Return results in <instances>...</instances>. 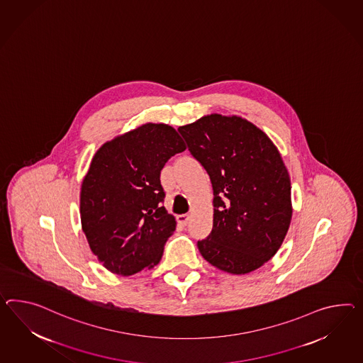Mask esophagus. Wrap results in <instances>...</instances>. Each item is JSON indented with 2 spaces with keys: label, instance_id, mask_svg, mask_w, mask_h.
Returning a JSON list of instances; mask_svg holds the SVG:
<instances>
[{
  "label": "esophagus",
  "instance_id": "esophagus-1",
  "mask_svg": "<svg viewBox=\"0 0 363 363\" xmlns=\"http://www.w3.org/2000/svg\"><path fill=\"white\" fill-rule=\"evenodd\" d=\"M177 223L182 226H186L188 221H189V214H179L177 217Z\"/></svg>",
  "mask_w": 363,
  "mask_h": 363
}]
</instances>
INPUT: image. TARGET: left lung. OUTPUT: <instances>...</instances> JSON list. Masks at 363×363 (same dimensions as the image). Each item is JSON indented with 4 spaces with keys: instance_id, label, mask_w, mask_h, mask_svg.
I'll return each mask as SVG.
<instances>
[{
    "instance_id": "1",
    "label": "left lung",
    "mask_w": 363,
    "mask_h": 363,
    "mask_svg": "<svg viewBox=\"0 0 363 363\" xmlns=\"http://www.w3.org/2000/svg\"><path fill=\"white\" fill-rule=\"evenodd\" d=\"M177 130L213 186V229L197 241L203 258L234 275L259 269L279 250L292 218L279 150L238 116L213 113Z\"/></svg>"
}]
</instances>
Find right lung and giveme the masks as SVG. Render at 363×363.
Returning a JSON list of instances; mask_svg holds the SVG:
<instances>
[{
  "mask_svg": "<svg viewBox=\"0 0 363 363\" xmlns=\"http://www.w3.org/2000/svg\"><path fill=\"white\" fill-rule=\"evenodd\" d=\"M186 150L166 123H145L96 151L80 192L82 228L89 247L113 274L152 269L177 221L162 205L160 171Z\"/></svg>",
  "mask_w": 363,
  "mask_h": 363,
  "instance_id": "obj_1",
  "label": "right lung"
}]
</instances>
